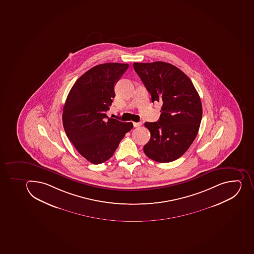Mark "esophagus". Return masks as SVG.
Returning a JSON list of instances; mask_svg holds the SVG:
<instances>
[{
  "mask_svg": "<svg viewBox=\"0 0 254 254\" xmlns=\"http://www.w3.org/2000/svg\"><path fill=\"white\" fill-rule=\"evenodd\" d=\"M132 124H133V126H134L135 128H137V127L141 126V122H133Z\"/></svg>",
  "mask_w": 254,
  "mask_h": 254,
  "instance_id": "esophagus-1",
  "label": "esophagus"
}]
</instances>
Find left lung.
Returning <instances> with one entry per match:
<instances>
[{
  "mask_svg": "<svg viewBox=\"0 0 254 254\" xmlns=\"http://www.w3.org/2000/svg\"><path fill=\"white\" fill-rule=\"evenodd\" d=\"M133 68L152 103H162L159 121L145 123L150 139L144 153L159 163L174 161L187 151L198 132L202 117L198 93L186 73L167 62H135Z\"/></svg>",
  "mask_w": 254,
  "mask_h": 254,
  "instance_id": "1",
  "label": "left lung"
}]
</instances>
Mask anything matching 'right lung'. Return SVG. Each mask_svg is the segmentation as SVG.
<instances>
[{"mask_svg": "<svg viewBox=\"0 0 254 254\" xmlns=\"http://www.w3.org/2000/svg\"><path fill=\"white\" fill-rule=\"evenodd\" d=\"M128 67L122 63L98 64L76 81L67 96L62 114L64 131L80 155L94 164L110 159L133 127L132 122L106 115L115 97V84Z\"/></svg>", "mask_w": 254, "mask_h": 254, "instance_id": "1", "label": "right lung"}]
</instances>
